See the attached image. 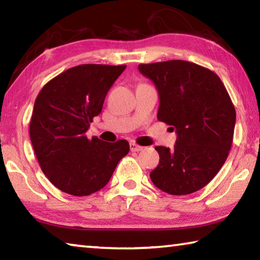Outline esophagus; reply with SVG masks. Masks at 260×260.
<instances>
[{"label":"esophagus","mask_w":260,"mask_h":260,"mask_svg":"<svg viewBox=\"0 0 260 260\" xmlns=\"http://www.w3.org/2000/svg\"><path fill=\"white\" fill-rule=\"evenodd\" d=\"M129 147H131L132 151H141V150H143V149H144L143 147H141V146H139V144H136L134 142L129 143Z\"/></svg>","instance_id":"esophagus-1"}]
</instances>
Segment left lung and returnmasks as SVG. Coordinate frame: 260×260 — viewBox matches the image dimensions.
Instances as JSON below:
<instances>
[{
    "instance_id": "1",
    "label": "left lung",
    "mask_w": 260,
    "mask_h": 260,
    "mask_svg": "<svg viewBox=\"0 0 260 260\" xmlns=\"http://www.w3.org/2000/svg\"><path fill=\"white\" fill-rule=\"evenodd\" d=\"M159 95V121L177 132L174 149L158 146L159 164L152 183L171 195H188L206 186L232 148L236 112L220 78L187 60L140 64ZM172 127V128H173Z\"/></svg>"
}]
</instances>
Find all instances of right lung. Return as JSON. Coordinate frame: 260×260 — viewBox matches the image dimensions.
Here are the masks:
<instances>
[{"label":"right lung","mask_w":260,"mask_h":260,"mask_svg":"<svg viewBox=\"0 0 260 260\" xmlns=\"http://www.w3.org/2000/svg\"><path fill=\"white\" fill-rule=\"evenodd\" d=\"M125 69L126 65H78L47 82L35 100L30 141L42 172L61 191L73 196L99 191L128 153L126 140L109 143L86 136Z\"/></svg>","instance_id":"add662e5"}]
</instances>
